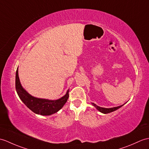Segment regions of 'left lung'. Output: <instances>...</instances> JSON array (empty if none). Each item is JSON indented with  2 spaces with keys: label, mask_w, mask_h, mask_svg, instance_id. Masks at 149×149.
<instances>
[{
  "label": "left lung",
  "mask_w": 149,
  "mask_h": 149,
  "mask_svg": "<svg viewBox=\"0 0 149 149\" xmlns=\"http://www.w3.org/2000/svg\"><path fill=\"white\" fill-rule=\"evenodd\" d=\"M93 106H95L96 107V109L98 110L100 112H101L103 113H110L112 112H113L115 111V110H117L118 109H119L120 107H121L123 105H120V106H119V107H113V108H110V109H106V108H103V107H98L96 105V104H95V103H92Z\"/></svg>",
  "instance_id": "obj_1"
}]
</instances>
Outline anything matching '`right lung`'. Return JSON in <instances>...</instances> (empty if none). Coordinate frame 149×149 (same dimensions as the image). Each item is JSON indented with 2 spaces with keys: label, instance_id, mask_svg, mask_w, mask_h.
Here are the masks:
<instances>
[{
  "label": "right lung",
  "instance_id": "obj_1",
  "mask_svg": "<svg viewBox=\"0 0 149 149\" xmlns=\"http://www.w3.org/2000/svg\"><path fill=\"white\" fill-rule=\"evenodd\" d=\"M15 86L16 92L24 104L33 112L42 116H49L59 111L65 104L69 97L68 90L64 96L56 100L40 99L31 96L20 84L18 68L16 72Z\"/></svg>",
  "mask_w": 149,
  "mask_h": 149
}]
</instances>
